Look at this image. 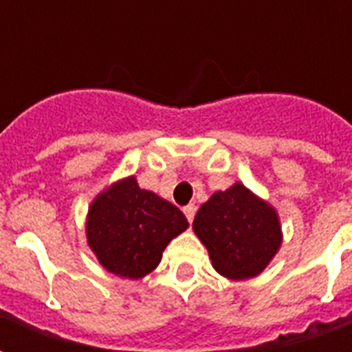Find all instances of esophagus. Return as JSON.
Instances as JSON below:
<instances>
[{
    "instance_id": "1",
    "label": "esophagus",
    "mask_w": 352,
    "mask_h": 352,
    "mask_svg": "<svg viewBox=\"0 0 352 352\" xmlns=\"http://www.w3.org/2000/svg\"><path fill=\"white\" fill-rule=\"evenodd\" d=\"M182 211H184V215H186V219H188V222H193V217H195V211H197V208L193 204H188V206H184V208H182Z\"/></svg>"
}]
</instances>
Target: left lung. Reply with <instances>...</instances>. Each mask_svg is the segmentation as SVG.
<instances>
[{"label": "left lung", "mask_w": 352, "mask_h": 352, "mask_svg": "<svg viewBox=\"0 0 352 352\" xmlns=\"http://www.w3.org/2000/svg\"><path fill=\"white\" fill-rule=\"evenodd\" d=\"M193 231L210 251L213 267L231 280L262 273L282 242L275 210L242 184L213 193L197 211Z\"/></svg>", "instance_id": "1"}]
</instances>
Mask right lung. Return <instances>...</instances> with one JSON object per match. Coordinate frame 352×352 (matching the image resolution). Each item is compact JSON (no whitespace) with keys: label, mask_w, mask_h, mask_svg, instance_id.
I'll return each instance as SVG.
<instances>
[{"label":"right lung","mask_w":352,"mask_h":352,"mask_svg":"<svg viewBox=\"0 0 352 352\" xmlns=\"http://www.w3.org/2000/svg\"><path fill=\"white\" fill-rule=\"evenodd\" d=\"M188 228L184 213L151 191L135 177L108 188L90 206L88 245L110 273L142 278L159 265L171 239Z\"/></svg>","instance_id":"1"}]
</instances>
